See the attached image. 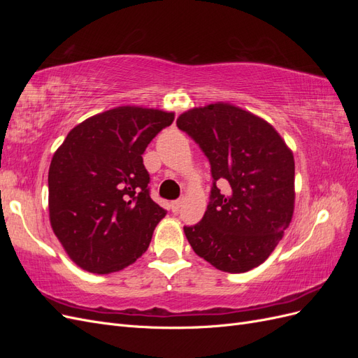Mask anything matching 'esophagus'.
<instances>
[{
  "label": "esophagus",
  "instance_id": "34e87169",
  "mask_svg": "<svg viewBox=\"0 0 358 358\" xmlns=\"http://www.w3.org/2000/svg\"><path fill=\"white\" fill-rule=\"evenodd\" d=\"M182 203H183V199H178V200H175V201H171V210L173 212H179V209L182 208Z\"/></svg>",
  "mask_w": 358,
  "mask_h": 358
}]
</instances>
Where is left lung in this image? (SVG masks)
<instances>
[{
	"instance_id": "obj_1",
	"label": "left lung",
	"mask_w": 358,
	"mask_h": 358,
	"mask_svg": "<svg viewBox=\"0 0 358 358\" xmlns=\"http://www.w3.org/2000/svg\"><path fill=\"white\" fill-rule=\"evenodd\" d=\"M176 124L208 157L213 178L201 221L183 227L194 252L229 273L264 263L294 212L291 149L264 119L229 103L194 107Z\"/></svg>"
}]
</instances>
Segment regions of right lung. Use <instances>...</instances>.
Returning a JSON list of instances; mask_svg holds the SVG:
<instances>
[{
  "mask_svg": "<svg viewBox=\"0 0 358 358\" xmlns=\"http://www.w3.org/2000/svg\"><path fill=\"white\" fill-rule=\"evenodd\" d=\"M175 113L121 106L76 125L49 167L52 230L91 273L119 272L142 257L166 210L149 196L143 152Z\"/></svg>",
  "mask_w": 358,
  "mask_h": 358,
  "instance_id": "obj_1",
  "label": "right lung"
}]
</instances>
